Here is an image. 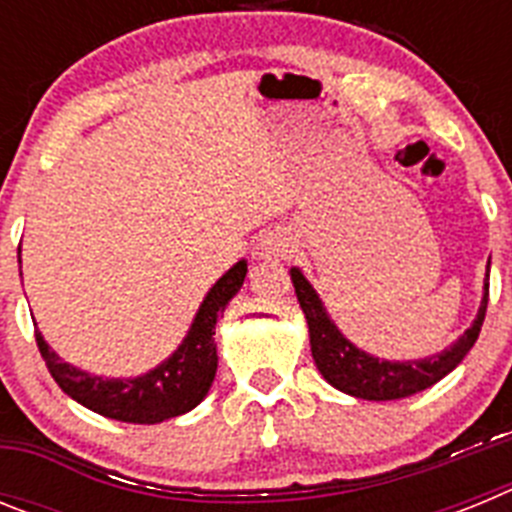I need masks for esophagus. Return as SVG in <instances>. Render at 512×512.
I'll use <instances>...</instances> for the list:
<instances>
[{
	"label": "esophagus",
	"mask_w": 512,
	"mask_h": 512,
	"mask_svg": "<svg viewBox=\"0 0 512 512\" xmlns=\"http://www.w3.org/2000/svg\"><path fill=\"white\" fill-rule=\"evenodd\" d=\"M295 248V241L289 238L287 233H279V230H271V233L261 235L259 243V256L261 259H284Z\"/></svg>",
	"instance_id": "34e87169"
}]
</instances>
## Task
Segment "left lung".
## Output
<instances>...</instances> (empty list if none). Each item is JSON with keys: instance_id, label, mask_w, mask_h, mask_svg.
<instances>
[{"instance_id": "8db88e82", "label": "left lung", "mask_w": 512, "mask_h": 512, "mask_svg": "<svg viewBox=\"0 0 512 512\" xmlns=\"http://www.w3.org/2000/svg\"><path fill=\"white\" fill-rule=\"evenodd\" d=\"M289 277L295 284L297 302L305 312L307 330H310V351L318 372L323 374L330 387H336V390L346 392L351 397H359V400L374 402L402 400V397L428 390L438 379L454 372L479 338V330L485 323L487 295H490V264H487L482 302H479L477 318L472 320V325L449 348H443L438 354L425 356V359L390 361L366 354L364 348H359L343 336L341 328L333 323V318L325 310L315 287L302 274V269L292 266Z\"/></svg>"}]
</instances>
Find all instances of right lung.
<instances>
[{"mask_svg": "<svg viewBox=\"0 0 512 512\" xmlns=\"http://www.w3.org/2000/svg\"><path fill=\"white\" fill-rule=\"evenodd\" d=\"M22 264V261H20ZM248 261L241 259L230 266L223 277L210 287L202 300L200 310L189 325L187 336L176 346L171 356L146 374L138 377H99L84 372L79 366L63 361L61 356L45 343L43 333L35 328L40 356L56 384L71 400L89 408L104 418L122 420V423L153 425L184 415L194 410L207 397L212 379L217 372V343L215 325L217 315L238 295L246 279ZM22 277V271H20Z\"/></svg>", "mask_w": 512, "mask_h": 512, "instance_id": "1", "label": "right lung"}]
</instances>
